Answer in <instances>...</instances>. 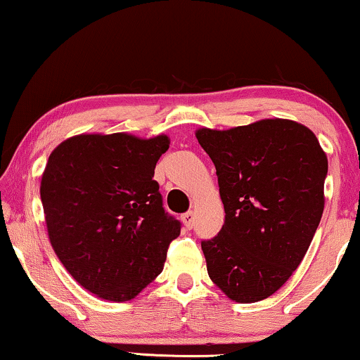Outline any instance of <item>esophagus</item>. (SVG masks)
Returning a JSON list of instances; mask_svg holds the SVG:
<instances>
[{
  "mask_svg": "<svg viewBox=\"0 0 360 360\" xmlns=\"http://www.w3.org/2000/svg\"><path fill=\"white\" fill-rule=\"evenodd\" d=\"M181 220H182V224H184L186 229L191 230L192 226H194V224H195V215H194V212H186V214L181 217Z\"/></svg>",
  "mask_w": 360,
  "mask_h": 360,
  "instance_id": "1",
  "label": "esophagus"
}]
</instances>
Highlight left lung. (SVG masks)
<instances>
[{"label": "left lung", "mask_w": 360, "mask_h": 360, "mask_svg": "<svg viewBox=\"0 0 360 360\" xmlns=\"http://www.w3.org/2000/svg\"><path fill=\"white\" fill-rule=\"evenodd\" d=\"M214 161L225 224L202 241L207 272L230 300L271 297L300 266L325 209L326 153L288 119L195 130Z\"/></svg>", "instance_id": "1"}]
</instances>
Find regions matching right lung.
Segmentation results:
<instances>
[{"label":"right lung","instance_id":"add662e5","mask_svg":"<svg viewBox=\"0 0 360 360\" xmlns=\"http://www.w3.org/2000/svg\"><path fill=\"white\" fill-rule=\"evenodd\" d=\"M168 135L81 134L49 156L42 199L49 240L75 281L109 302L135 298L163 271L181 224L153 179Z\"/></svg>","mask_w":360,"mask_h":360}]
</instances>
